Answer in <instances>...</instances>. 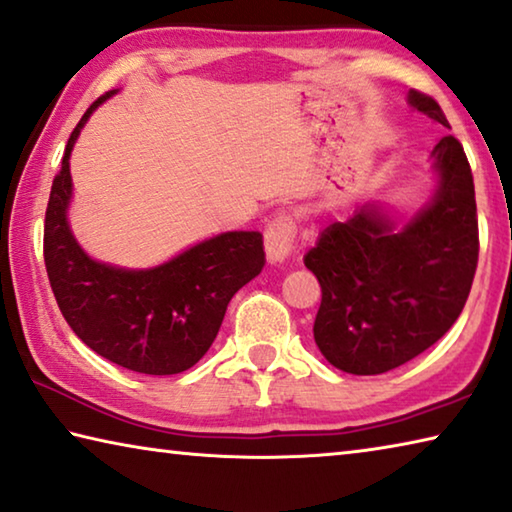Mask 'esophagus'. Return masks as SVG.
<instances>
[{
    "label": "esophagus",
    "instance_id": "esophagus-1",
    "mask_svg": "<svg viewBox=\"0 0 512 512\" xmlns=\"http://www.w3.org/2000/svg\"><path fill=\"white\" fill-rule=\"evenodd\" d=\"M296 234H298V227L294 223V218L291 216L273 218L264 232L266 255H269L271 262H285V259L294 253Z\"/></svg>",
    "mask_w": 512,
    "mask_h": 512
}]
</instances>
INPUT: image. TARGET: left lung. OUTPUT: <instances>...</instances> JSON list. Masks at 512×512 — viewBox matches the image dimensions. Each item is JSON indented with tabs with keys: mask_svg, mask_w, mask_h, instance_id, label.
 <instances>
[{
	"mask_svg": "<svg viewBox=\"0 0 512 512\" xmlns=\"http://www.w3.org/2000/svg\"><path fill=\"white\" fill-rule=\"evenodd\" d=\"M410 104L449 127L431 95ZM440 173L431 205L396 230L373 205L330 223L307 250L321 285L314 342L332 367L376 376L401 367L449 330L467 303L478 264L474 177L453 134L433 150Z\"/></svg>",
	"mask_w": 512,
	"mask_h": 512,
	"instance_id": "obj_1",
	"label": "left lung"
}]
</instances>
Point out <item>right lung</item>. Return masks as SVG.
Returning <instances> with one entry per match:
<instances>
[{"mask_svg": "<svg viewBox=\"0 0 512 512\" xmlns=\"http://www.w3.org/2000/svg\"><path fill=\"white\" fill-rule=\"evenodd\" d=\"M104 93L72 129L45 212L43 255L63 319L97 355L120 367L170 376L191 369L218 335L232 296L259 275V232H225L148 271H125L88 257L72 237L70 152Z\"/></svg>", "mask_w": 512, "mask_h": 512, "instance_id": "right-lung-1", "label": "right lung"}]
</instances>
